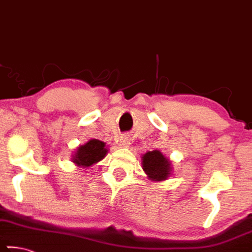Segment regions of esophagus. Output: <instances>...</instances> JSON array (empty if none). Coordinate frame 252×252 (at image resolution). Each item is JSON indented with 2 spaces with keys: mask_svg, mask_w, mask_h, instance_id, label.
<instances>
[{
  "mask_svg": "<svg viewBox=\"0 0 252 252\" xmlns=\"http://www.w3.org/2000/svg\"><path fill=\"white\" fill-rule=\"evenodd\" d=\"M130 144V137L128 135H124V136L120 137V145L123 148H127Z\"/></svg>",
  "mask_w": 252,
  "mask_h": 252,
  "instance_id": "1",
  "label": "esophagus"
}]
</instances>
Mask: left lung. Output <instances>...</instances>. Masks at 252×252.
Wrapping results in <instances>:
<instances>
[{"mask_svg": "<svg viewBox=\"0 0 252 252\" xmlns=\"http://www.w3.org/2000/svg\"><path fill=\"white\" fill-rule=\"evenodd\" d=\"M142 166L150 181H165L171 174V162L158 150L148 151L143 155Z\"/></svg>", "mask_w": 252, "mask_h": 252, "instance_id": "left-lung-1", "label": "left lung"}]
</instances>
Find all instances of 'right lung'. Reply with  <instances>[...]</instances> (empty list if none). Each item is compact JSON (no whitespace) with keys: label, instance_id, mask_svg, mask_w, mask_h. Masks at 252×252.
Segmentation results:
<instances>
[{"label":"right lung","instance_id":"add662e5","mask_svg":"<svg viewBox=\"0 0 252 252\" xmlns=\"http://www.w3.org/2000/svg\"><path fill=\"white\" fill-rule=\"evenodd\" d=\"M107 153L108 149H105L104 142L93 138L84 145H79L75 155L72 156V162L78 167L87 168L99 162L107 156Z\"/></svg>","mask_w":252,"mask_h":252}]
</instances>
